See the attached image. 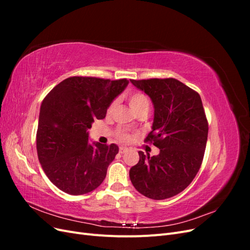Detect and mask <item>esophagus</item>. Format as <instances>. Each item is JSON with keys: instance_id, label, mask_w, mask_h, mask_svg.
Returning <instances> with one entry per match:
<instances>
[{"instance_id": "esophagus-1", "label": "esophagus", "mask_w": 250, "mask_h": 250, "mask_svg": "<svg viewBox=\"0 0 250 250\" xmlns=\"http://www.w3.org/2000/svg\"><path fill=\"white\" fill-rule=\"evenodd\" d=\"M128 149L126 148V147H120V149H119V152L121 153V154H123V153H125L126 151H127Z\"/></svg>"}]
</instances>
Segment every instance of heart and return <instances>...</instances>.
I'll return each mask as SVG.
<instances>
[{"instance_id":"heart-1","label":"heart","mask_w":250,"mask_h":250,"mask_svg":"<svg viewBox=\"0 0 250 250\" xmlns=\"http://www.w3.org/2000/svg\"><path fill=\"white\" fill-rule=\"evenodd\" d=\"M128 102H129L131 108L137 113L142 110H145V109L149 110V108H150L149 98L145 94L141 93V92L132 93L130 95H128ZM115 106H116V102H112L108 107V112L112 111L113 108H115ZM118 138L121 141L127 142L128 140H129V135H128V133H126L125 131H120L118 133Z\"/></svg>"}]
</instances>
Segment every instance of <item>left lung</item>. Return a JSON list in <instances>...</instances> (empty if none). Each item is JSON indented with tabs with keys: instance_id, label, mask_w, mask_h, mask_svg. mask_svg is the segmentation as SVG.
<instances>
[{
	"instance_id": "1",
	"label": "left lung",
	"mask_w": 250,
	"mask_h": 250,
	"mask_svg": "<svg viewBox=\"0 0 250 250\" xmlns=\"http://www.w3.org/2000/svg\"><path fill=\"white\" fill-rule=\"evenodd\" d=\"M154 106L152 130L145 139L160 149L154 156L140 151L129 171L133 187L154 200L173 197L192 183L206 150L208 124L197 92L174 78L130 80Z\"/></svg>"
}]
</instances>
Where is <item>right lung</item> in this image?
Here are the masks:
<instances>
[{
    "label": "right lung",
    "instance_id": "add662e5",
    "mask_svg": "<svg viewBox=\"0 0 250 250\" xmlns=\"http://www.w3.org/2000/svg\"><path fill=\"white\" fill-rule=\"evenodd\" d=\"M127 79L74 76L57 84L42 100L36 149L51 183L70 195L94 191L119 152L116 144L88 143V129L128 85Z\"/></svg>",
    "mask_w": 250,
    "mask_h": 250
}]
</instances>
